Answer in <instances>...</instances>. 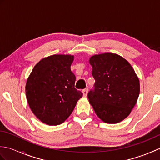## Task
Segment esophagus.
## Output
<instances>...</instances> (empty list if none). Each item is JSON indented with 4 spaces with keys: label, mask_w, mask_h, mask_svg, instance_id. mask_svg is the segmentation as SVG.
Returning <instances> with one entry per match:
<instances>
[{
    "label": "esophagus",
    "mask_w": 160,
    "mask_h": 160,
    "mask_svg": "<svg viewBox=\"0 0 160 160\" xmlns=\"http://www.w3.org/2000/svg\"><path fill=\"white\" fill-rule=\"evenodd\" d=\"M82 93H83V96L84 97H87V93H88V89H84L82 90Z\"/></svg>",
    "instance_id": "34e87169"
}]
</instances>
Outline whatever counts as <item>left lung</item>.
<instances>
[{
    "label": "left lung",
    "mask_w": 160,
    "mask_h": 160,
    "mask_svg": "<svg viewBox=\"0 0 160 160\" xmlns=\"http://www.w3.org/2000/svg\"><path fill=\"white\" fill-rule=\"evenodd\" d=\"M95 79L88 99L106 123L122 121L130 114L140 93V81L131 65L118 54L105 53L89 60Z\"/></svg>",
    "instance_id": "left-lung-1"
}]
</instances>
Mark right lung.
Returning a JSON list of instances; mask_svg holds the SVG:
<instances>
[{"label":"right lung","mask_w":160,"mask_h":160,"mask_svg":"<svg viewBox=\"0 0 160 160\" xmlns=\"http://www.w3.org/2000/svg\"><path fill=\"white\" fill-rule=\"evenodd\" d=\"M73 56L53 55L37 63L29 76L25 91L29 107L40 121L58 125L72 113L82 93L75 88L71 71Z\"/></svg>","instance_id":"1"}]
</instances>
